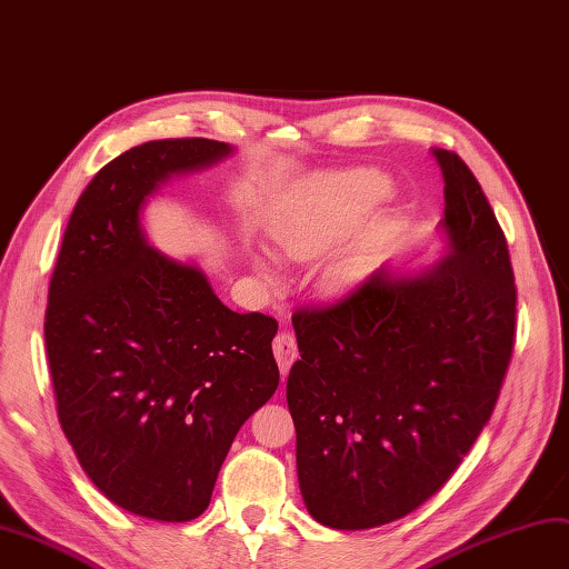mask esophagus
<instances>
[{
    "label": "esophagus",
    "instance_id": "1",
    "mask_svg": "<svg viewBox=\"0 0 569 569\" xmlns=\"http://www.w3.org/2000/svg\"><path fill=\"white\" fill-rule=\"evenodd\" d=\"M273 356H276V362H279L281 375H288L290 366H293L298 358V343L293 333L279 331V337L273 339Z\"/></svg>",
    "mask_w": 569,
    "mask_h": 569
}]
</instances>
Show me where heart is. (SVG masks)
<instances>
[{"mask_svg":"<svg viewBox=\"0 0 569 569\" xmlns=\"http://www.w3.org/2000/svg\"><path fill=\"white\" fill-rule=\"evenodd\" d=\"M387 194L389 180L375 168L317 174L290 199L276 221V240L290 259L310 261L343 240ZM377 232L380 228L368 226L339 257L329 261L322 273V286L329 293L343 296L366 279ZM259 269L267 279H273L269 259H259Z\"/></svg>","mask_w":569,"mask_h":569,"instance_id":"b5f03b06","label":"heart"}]
</instances>
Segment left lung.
Returning a JSON list of instances; mask_svg holds the SVG:
<instances>
[{"mask_svg":"<svg viewBox=\"0 0 569 569\" xmlns=\"http://www.w3.org/2000/svg\"><path fill=\"white\" fill-rule=\"evenodd\" d=\"M432 156L445 257L416 273L382 267L329 308L293 315L300 360L286 399L298 483L329 529L382 527L432 498L490 420L512 358L505 232L469 166Z\"/></svg>","mask_w":569,"mask_h":569,"instance_id":"left-lung-1","label":"left lung"}]
</instances>
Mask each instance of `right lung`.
<instances>
[{"label":"right lung","mask_w":569,"mask_h":569,"mask_svg":"<svg viewBox=\"0 0 569 569\" xmlns=\"http://www.w3.org/2000/svg\"><path fill=\"white\" fill-rule=\"evenodd\" d=\"M232 153L211 139L146 141L83 189L48 293L57 416L110 502L189 521L211 502L238 430L279 387L276 319L218 300L194 261L146 240L141 211L172 174Z\"/></svg>","instance_id":"add662e5"}]
</instances>
